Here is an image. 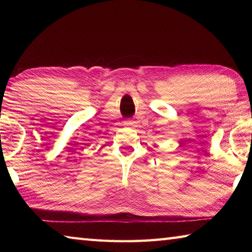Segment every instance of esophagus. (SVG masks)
<instances>
[{
  "label": "esophagus",
  "instance_id": "esophagus-1",
  "mask_svg": "<svg viewBox=\"0 0 252 252\" xmlns=\"http://www.w3.org/2000/svg\"><path fill=\"white\" fill-rule=\"evenodd\" d=\"M125 126H132V121H131V120H126V121H125Z\"/></svg>",
  "mask_w": 252,
  "mask_h": 252
}]
</instances>
